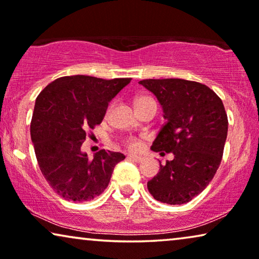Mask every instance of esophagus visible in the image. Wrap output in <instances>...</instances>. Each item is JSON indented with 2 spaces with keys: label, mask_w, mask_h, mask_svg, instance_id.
<instances>
[{
  "label": "esophagus",
  "mask_w": 259,
  "mask_h": 259,
  "mask_svg": "<svg viewBox=\"0 0 259 259\" xmlns=\"http://www.w3.org/2000/svg\"><path fill=\"white\" fill-rule=\"evenodd\" d=\"M128 159H131V160L136 161V162H141L144 160L143 157H140V155H134V154H130L128 157H127Z\"/></svg>",
  "instance_id": "34e87169"
}]
</instances>
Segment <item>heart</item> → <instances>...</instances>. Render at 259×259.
<instances>
[{"mask_svg": "<svg viewBox=\"0 0 259 259\" xmlns=\"http://www.w3.org/2000/svg\"><path fill=\"white\" fill-rule=\"evenodd\" d=\"M147 99L148 98H139L137 100V102L147 100ZM126 146L132 151H139L141 146H143V144H141V141L139 139H137V138H130V139H127L126 141Z\"/></svg>", "mask_w": 259, "mask_h": 259, "instance_id": "b5f03b06", "label": "heart"}]
</instances>
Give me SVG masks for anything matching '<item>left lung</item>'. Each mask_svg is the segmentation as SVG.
Listing matches in <instances>:
<instances>
[{
	"instance_id": "1",
	"label": "left lung",
	"mask_w": 259,
	"mask_h": 259,
	"mask_svg": "<svg viewBox=\"0 0 259 259\" xmlns=\"http://www.w3.org/2000/svg\"><path fill=\"white\" fill-rule=\"evenodd\" d=\"M139 83L157 97L166 119L151 150L175 155L160 165L147 189L161 203L185 204L203 192L221 165L229 125L224 105L196 81L146 79Z\"/></svg>"
}]
</instances>
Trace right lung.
Listing matches in <instances>:
<instances>
[{
	"label": "right lung",
	"instance_id": "add662e5",
	"mask_svg": "<svg viewBox=\"0 0 259 259\" xmlns=\"http://www.w3.org/2000/svg\"><path fill=\"white\" fill-rule=\"evenodd\" d=\"M131 80L62 76L37 95L31 141L42 175L63 199L87 201L100 196L114 166L125 159L122 153L105 150L88 159L81 146L88 131L101 123L108 102Z\"/></svg>",
	"mask_w": 259,
	"mask_h": 259
}]
</instances>
